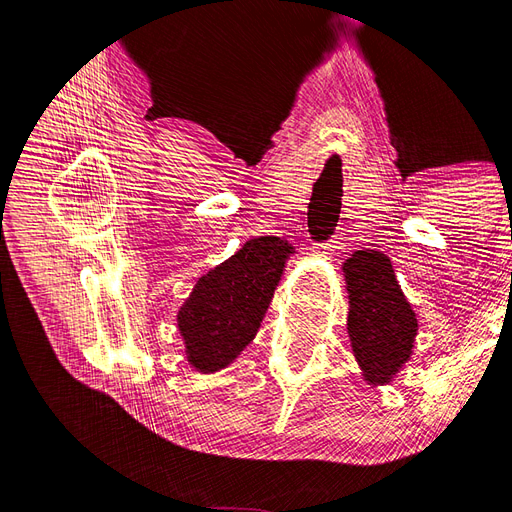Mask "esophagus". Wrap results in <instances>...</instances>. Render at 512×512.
<instances>
[{
  "mask_svg": "<svg viewBox=\"0 0 512 512\" xmlns=\"http://www.w3.org/2000/svg\"><path fill=\"white\" fill-rule=\"evenodd\" d=\"M333 243H322V245H318V247H314V254H318V256H324V258H329L331 256V252H333Z\"/></svg>",
  "mask_w": 512,
  "mask_h": 512,
  "instance_id": "esophagus-1",
  "label": "esophagus"
}]
</instances>
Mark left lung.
<instances>
[{
	"label": "left lung",
	"instance_id": "8db88e82",
	"mask_svg": "<svg viewBox=\"0 0 512 512\" xmlns=\"http://www.w3.org/2000/svg\"><path fill=\"white\" fill-rule=\"evenodd\" d=\"M344 277L354 359L369 382H389L412 356L416 314L399 288L389 256L374 250L354 252L344 262Z\"/></svg>",
	"mask_w": 512,
	"mask_h": 512
}]
</instances>
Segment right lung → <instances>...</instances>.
<instances>
[{"label":"right lung","instance_id":"obj_1","mask_svg":"<svg viewBox=\"0 0 512 512\" xmlns=\"http://www.w3.org/2000/svg\"><path fill=\"white\" fill-rule=\"evenodd\" d=\"M290 254L292 245L280 237L250 239L200 277L177 314L185 354L196 371L224 369L252 342Z\"/></svg>","mask_w":512,"mask_h":512}]
</instances>
